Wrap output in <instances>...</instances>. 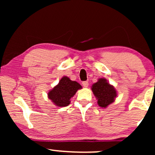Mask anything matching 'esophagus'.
<instances>
[{"mask_svg": "<svg viewBox=\"0 0 155 155\" xmlns=\"http://www.w3.org/2000/svg\"><path fill=\"white\" fill-rule=\"evenodd\" d=\"M82 85H83V87H87L88 85H89V82H88V81H84V82H82Z\"/></svg>", "mask_w": 155, "mask_h": 155, "instance_id": "1", "label": "esophagus"}]
</instances>
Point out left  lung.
Returning a JSON list of instances; mask_svg holds the SVG:
<instances>
[{
  "mask_svg": "<svg viewBox=\"0 0 155 155\" xmlns=\"http://www.w3.org/2000/svg\"><path fill=\"white\" fill-rule=\"evenodd\" d=\"M92 90L97 99V104L102 108L107 107L115 100L117 92L105 78H99L98 81L92 84Z\"/></svg>",
  "mask_w": 155,
  "mask_h": 155,
  "instance_id": "8db88e82",
  "label": "left lung"
}]
</instances>
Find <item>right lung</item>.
Wrapping results in <instances>:
<instances>
[{
  "instance_id": "add662e5",
  "label": "right lung",
  "mask_w": 155,
  "mask_h": 155,
  "mask_svg": "<svg viewBox=\"0 0 155 155\" xmlns=\"http://www.w3.org/2000/svg\"><path fill=\"white\" fill-rule=\"evenodd\" d=\"M80 89L82 86L78 82L72 81L69 78L64 76L59 83L48 92V97L57 107H67L71 103V97Z\"/></svg>"
}]
</instances>
